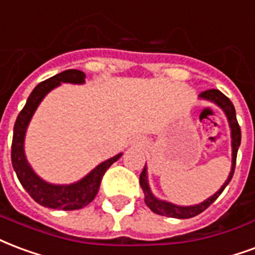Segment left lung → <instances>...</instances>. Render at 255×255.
Instances as JSON below:
<instances>
[{
    "mask_svg": "<svg viewBox=\"0 0 255 255\" xmlns=\"http://www.w3.org/2000/svg\"><path fill=\"white\" fill-rule=\"evenodd\" d=\"M200 99L207 100L218 105L219 108L222 109L226 116H227L228 124H230V129H231V147H233V163H231V171L228 174V178L226 180L222 188L204 200L203 203L196 205H189V207H182V205H175L173 203L165 201V200H159L158 197L152 195L150 185H148V178H147V166L144 165L142 173H140V186H142L143 193H144V203L148 208L151 209L154 214L162 215V216H169V218H175V219H189L193 218L196 215L201 214L203 211L208 208L209 205L214 203L215 200L218 199L219 196L222 195V192L224 188L230 184V181L233 178L234 170H235V163H237V154H238V148L241 146V127H239L238 120H237V113H235V108H234L233 103L230 101L228 97H226L220 90L218 89H209L205 90L199 96Z\"/></svg>",
    "mask_w": 255,
    "mask_h": 255,
    "instance_id": "8db88e82",
    "label": "left lung"
}]
</instances>
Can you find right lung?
Segmentation results:
<instances>
[{"instance_id":"right-lung-1","label":"right lung","mask_w":255,"mask_h":255,"mask_svg":"<svg viewBox=\"0 0 255 255\" xmlns=\"http://www.w3.org/2000/svg\"><path fill=\"white\" fill-rule=\"evenodd\" d=\"M60 82L84 84L85 73L80 70H66L40 82L32 90V93L27 100V104L24 105L21 112L18 113L16 123H14V128H13L12 165L22 188L27 190L28 195L31 196L37 204L52 209L74 211V209L84 208L90 201H93L100 189L103 175L108 170L109 166L112 165L113 162L118 161L123 154L120 152L118 155L100 163L89 174L85 175L82 180L77 181L74 184H69V185H54V184L46 182L33 171L24 152V139H25L28 124L31 122L39 104L41 103V100L46 97L48 92L59 86Z\"/></svg>"}]
</instances>
